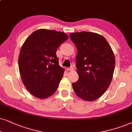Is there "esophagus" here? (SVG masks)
<instances>
[{"label": "esophagus", "mask_w": 132, "mask_h": 132, "mask_svg": "<svg viewBox=\"0 0 132 132\" xmlns=\"http://www.w3.org/2000/svg\"><path fill=\"white\" fill-rule=\"evenodd\" d=\"M66 70L68 71H73V70H74V68L73 67V66H71V68H66Z\"/></svg>", "instance_id": "1"}]
</instances>
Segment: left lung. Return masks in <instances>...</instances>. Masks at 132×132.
<instances>
[{
	"instance_id": "8db88e82",
	"label": "left lung",
	"mask_w": 132,
	"mask_h": 132,
	"mask_svg": "<svg viewBox=\"0 0 132 132\" xmlns=\"http://www.w3.org/2000/svg\"><path fill=\"white\" fill-rule=\"evenodd\" d=\"M77 49L76 68L79 78L72 83L75 94L87 101L96 100L106 92L112 81L115 59L104 37L91 32L71 33Z\"/></svg>"
}]
</instances>
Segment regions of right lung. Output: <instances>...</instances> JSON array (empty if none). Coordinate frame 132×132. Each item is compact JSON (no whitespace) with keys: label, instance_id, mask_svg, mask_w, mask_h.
Here are the masks:
<instances>
[{"label":"right lung","instance_id":"add662e5","mask_svg":"<svg viewBox=\"0 0 132 132\" xmlns=\"http://www.w3.org/2000/svg\"><path fill=\"white\" fill-rule=\"evenodd\" d=\"M66 33L37 29L26 38L21 48L19 68L26 89L40 99L57 90L64 69L59 65L57 48L68 39Z\"/></svg>","mask_w":132,"mask_h":132}]
</instances>
